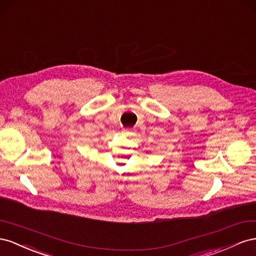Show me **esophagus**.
<instances>
[{"label":"esophagus","mask_w":256,"mask_h":256,"mask_svg":"<svg viewBox=\"0 0 256 256\" xmlns=\"http://www.w3.org/2000/svg\"><path fill=\"white\" fill-rule=\"evenodd\" d=\"M123 134H126V135H132L133 134V130L132 128H123Z\"/></svg>","instance_id":"obj_1"}]
</instances>
